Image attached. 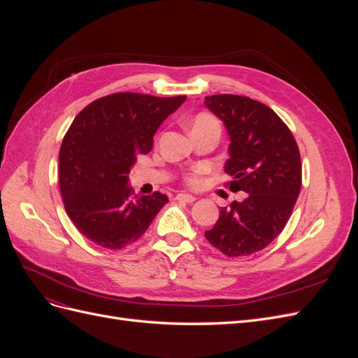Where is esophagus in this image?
<instances>
[{
  "label": "esophagus",
  "instance_id": "1",
  "mask_svg": "<svg viewBox=\"0 0 358 358\" xmlns=\"http://www.w3.org/2000/svg\"><path fill=\"white\" fill-rule=\"evenodd\" d=\"M176 200H179V201H185V203H194V201H196L197 199L194 197V196H189V194H183V192H180V194H178V196H176Z\"/></svg>",
  "mask_w": 358,
  "mask_h": 358
}]
</instances>
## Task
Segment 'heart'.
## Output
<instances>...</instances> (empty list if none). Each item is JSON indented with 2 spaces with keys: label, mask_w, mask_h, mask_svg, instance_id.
I'll return each mask as SVG.
<instances>
[{
  "label": "heart",
  "mask_w": 358,
  "mask_h": 358,
  "mask_svg": "<svg viewBox=\"0 0 358 358\" xmlns=\"http://www.w3.org/2000/svg\"><path fill=\"white\" fill-rule=\"evenodd\" d=\"M210 124H218L215 116H212L210 113H199L196 117H194L192 128L210 125ZM203 173H204V170L201 167H197V169L188 171L185 178H183V180H185V183L189 188H200L203 185Z\"/></svg>",
  "instance_id": "obj_1"
}]
</instances>
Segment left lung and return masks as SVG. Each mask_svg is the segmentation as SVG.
<instances>
[{"instance_id":"1","label":"left lung","mask_w":358,"mask_h":358,"mask_svg":"<svg viewBox=\"0 0 358 358\" xmlns=\"http://www.w3.org/2000/svg\"><path fill=\"white\" fill-rule=\"evenodd\" d=\"M204 104L222 119L230 136L225 173L242 203L221 209L220 220L204 236L227 257L262 251L282 233L301 188V162L296 138L270 107L249 96L220 94Z\"/></svg>"}]
</instances>
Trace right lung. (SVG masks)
Masks as SVG:
<instances>
[{
  "label": "right lung",
  "mask_w": 358,
  "mask_h": 358,
  "mask_svg": "<svg viewBox=\"0 0 358 358\" xmlns=\"http://www.w3.org/2000/svg\"><path fill=\"white\" fill-rule=\"evenodd\" d=\"M185 95L116 92L74 117L59 149V189L69 218L86 239L117 251L143 236L169 201L166 194L134 196L128 173L149 154L162 121Z\"/></svg>",
  "instance_id": "add662e5"
}]
</instances>
